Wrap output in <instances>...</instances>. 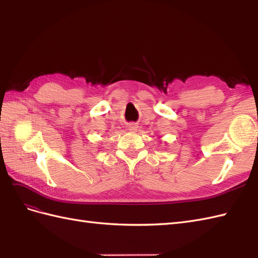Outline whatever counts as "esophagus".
Instances as JSON below:
<instances>
[{
	"label": "esophagus",
	"instance_id": "obj_1",
	"mask_svg": "<svg viewBox=\"0 0 258 258\" xmlns=\"http://www.w3.org/2000/svg\"><path fill=\"white\" fill-rule=\"evenodd\" d=\"M127 130L131 132H136L137 131V125L135 123H130L127 125Z\"/></svg>",
	"mask_w": 258,
	"mask_h": 258
}]
</instances>
